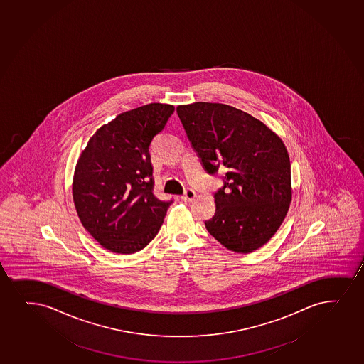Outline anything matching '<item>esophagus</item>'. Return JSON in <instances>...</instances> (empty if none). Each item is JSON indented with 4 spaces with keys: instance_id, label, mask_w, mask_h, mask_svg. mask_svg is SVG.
Here are the masks:
<instances>
[{
    "instance_id": "esophagus-1",
    "label": "esophagus",
    "mask_w": 364,
    "mask_h": 364,
    "mask_svg": "<svg viewBox=\"0 0 364 364\" xmlns=\"http://www.w3.org/2000/svg\"><path fill=\"white\" fill-rule=\"evenodd\" d=\"M195 197H196V193L193 191V188H188L185 190L184 195L181 196V200L184 202H191Z\"/></svg>"
}]
</instances>
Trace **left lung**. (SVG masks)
Segmentation results:
<instances>
[{
  "mask_svg": "<svg viewBox=\"0 0 364 364\" xmlns=\"http://www.w3.org/2000/svg\"><path fill=\"white\" fill-rule=\"evenodd\" d=\"M176 113L207 173L222 171L207 230L234 252L261 247L291 202L290 159L282 139L261 120L222 103L184 105Z\"/></svg>",
  "mask_w": 364,
  "mask_h": 364,
  "instance_id": "1",
  "label": "left lung"
}]
</instances>
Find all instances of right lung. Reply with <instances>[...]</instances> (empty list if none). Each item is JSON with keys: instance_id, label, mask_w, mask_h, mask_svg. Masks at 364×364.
Masks as SVG:
<instances>
[{"instance_id": "1", "label": "right lung", "mask_w": 364, "mask_h": 364, "mask_svg": "<svg viewBox=\"0 0 364 364\" xmlns=\"http://www.w3.org/2000/svg\"><path fill=\"white\" fill-rule=\"evenodd\" d=\"M174 107L124 112L91 137L77 159L73 198L82 225L112 252L134 253L157 235L169 205L154 196L150 145Z\"/></svg>"}]
</instances>
